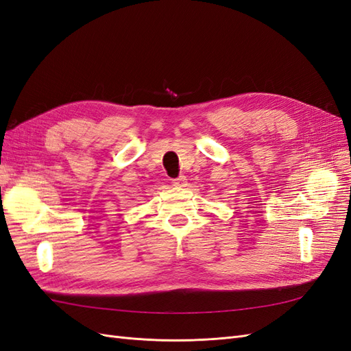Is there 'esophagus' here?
<instances>
[{
	"instance_id": "obj_1",
	"label": "esophagus",
	"mask_w": 351,
	"mask_h": 351,
	"mask_svg": "<svg viewBox=\"0 0 351 351\" xmlns=\"http://www.w3.org/2000/svg\"><path fill=\"white\" fill-rule=\"evenodd\" d=\"M173 184L177 187H186L187 186V178L184 176H180L173 180Z\"/></svg>"
}]
</instances>
